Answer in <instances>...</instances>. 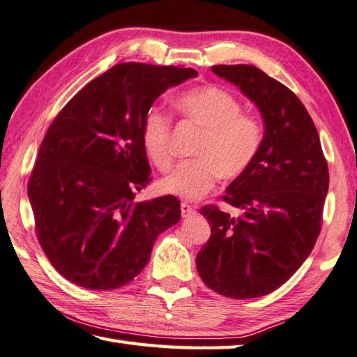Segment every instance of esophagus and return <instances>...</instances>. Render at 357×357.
Returning a JSON list of instances; mask_svg holds the SVG:
<instances>
[{
    "label": "esophagus",
    "instance_id": "1",
    "mask_svg": "<svg viewBox=\"0 0 357 357\" xmlns=\"http://www.w3.org/2000/svg\"><path fill=\"white\" fill-rule=\"evenodd\" d=\"M181 213H183L184 218H189V217L195 215L197 211H195V207L190 206L187 201H183V203H181Z\"/></svg>",
    "mask_w": 357,
    "mask_h": 357
}]
</instances>
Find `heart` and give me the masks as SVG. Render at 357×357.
Masks as SVG:
<instances>
[{
    "label": "heart",
    "mask_w": 357,
    "mask_h": 357,
    "mask_svg": "<svg viewBox=\"0 0 357 357\" xmlns=\"http://www.w3.org/2000/svg\"><path fill=\"white\" fill-rule=\"evenodd\" d=\"M178 111L185 120L204 129L197 146V159L181 162L162 181L168 193L198 199L217 185L220 176L234 179L255 162L264 142V125L257 115L242 112L234 95L217 86L192 89L179 96ZM172 115L162 107H151L142 125V142L148 158L160 172L173 164Z\"/></svg>",
    "instance_id": "heart-1"
}]
</instances>
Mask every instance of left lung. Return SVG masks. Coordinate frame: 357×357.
Masks as SVG:
<instances>
[{
  "label": "left lung",
  "mask_w": 357,
  "mask_h": 357,
  "mask_svg": "<svg viewBox=\"0 0 357 357\" xmlns=\"http://www.w3.org/2000/svg\"><path fill=\"white\" fill-rule=\"evenodd\" d=\"M212 71L255 101L265 123L255 162L223 195L242 215L231 217L215 204L201 207L211 225L197 256L201 280L220 295L246 300L281 287L312 251L321 231L328 162L312 119L289 87L245 63Z\"/></svg>",
  "instance_id": "8db88e82"
}]
</instances>
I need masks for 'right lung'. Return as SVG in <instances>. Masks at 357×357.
I'll return each instance as SVG.
<instances>
[{
	"instance_id": "add662e5",
	"label": "right lung",
	"mask_w": 357,
	"mask_h": 357,
	"mask_svg": "<svg viewBox=\"0 0 357 357\" xmlns=\"http://www.w3.org/2000/svg\"><path fill=\"white\" fill-rule=\"evenodd\" d=\"M197 75L116 63L50 125L28 197L38 243L66 280L90 290L125 286L145 268L160 232L179 222L176 197L135 199L151 183L142 125L159 95Z\"/></svg>"
}]
</instances>
